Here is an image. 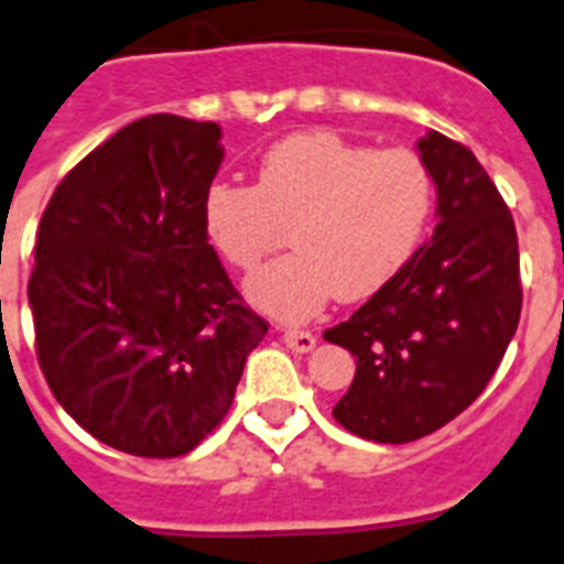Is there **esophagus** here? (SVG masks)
Segmentation results:
<instances>
[{
  "instance_id": "34e87169",
  "label": "esophagus",
  "mask_w": 564,
  "mask_h": 564,
  "mask_svg": "<svg viewBox=\"0 0 564 564\" xmlns=\"http://www.w3.org/2000/svg\"><path fill=\"white\" fill-rule=\"evenodd\" d=\"M283 343H286L292 351H297V355H306V351L315 349V335L301 329H286L283 332Z\"/></svg>"
}]
</instances>
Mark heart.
Returning a JSON list of instances; mask_svg holds the SVG:
<instances>
[{"instance_id":"b5f03b06","label":"heart","mask_w":564,"mask_h":564,"mask_svg":"<svg viewBox=\"0 0 564 564\" xmlns=\"http://www.w3.org/2000/svg\"><path fill=\"white\" fill-rule=\"evenodd\" d=\"M434 178L411 150H371L337 133H297L258 161L254 187L218 178L204 189L209 247L254 269L289 227L295 252L258 269L247 297L286 323L310 321L332 297L364 301L400 275L429 232Z\"/></svg>"}]
</instances>
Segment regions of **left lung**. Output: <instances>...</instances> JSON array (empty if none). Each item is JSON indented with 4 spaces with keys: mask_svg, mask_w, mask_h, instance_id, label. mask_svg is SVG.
Masks as SVG:
<instances>
[{
    "mask_svg": "<svg viewBox=\"0 0 564 564\" xmlns=\"http://www.w3.org/2000/svg\"><path fill=\"white\" fill-rule=\"evenodd\" d=\"M420 159L437 187V227L394 281L323 332L357 357L335 420L375 443H411L482 394L522 312L517 227L474 153L429 130Z\"/></svg>",
    "mask_w": 564,
    "mask_h": 564,
    "instance_id": "1",
    "label": "left lung"
}]
</instances>
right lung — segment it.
Here are the masks:
<instances>
[{
  "label": "right lung",
  "mask_w": 564,
  "mask_h": 564,
  "mask_svg": "<svg viewBox=\"0 0 564 564\" xmlns=\"http://www.w3.org/2000/svg\"><path fill=\"white\" fill-rule=\"evenodd\" d=\"M221 161L215 121L147 116L78 161L39 221V366L62 409L124 454L193 452L269 329L200 224Z\"/></svg>",
  "instance_id": "add662e5"
}]
</instances>
